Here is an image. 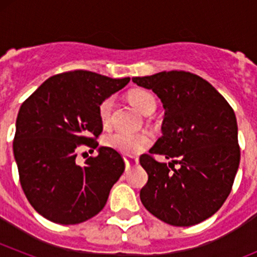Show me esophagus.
Segmentation results:
<instances>
[{"label":"esophagus","mask_w":257,"mask_h":257,"mask_svg":"<svg viewBox=\"0 0 257 257\" xmlns=\"http://www.w3.org/2000/svg\"><path fill=\"white\" fill-rule=\"evenodd\" d=\"M139 163V160L138 158H133V157H124V165H126V171L130 170L131 167L136 166Z\"/></svg>","instance_id":"obj_1"}]
</instances>
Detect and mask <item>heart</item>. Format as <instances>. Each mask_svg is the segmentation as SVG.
Returning a JSON list of instances; mask_svg holds the SVG:
<instances>
[{
    "label": "heart",
    "instance_id": "obj_1",
    "mask_svg": "<svg viewBox=\"0 0 257 257\" xmlns=\"http://www.w3.org/2000/svg\"><path fill=\"white\" fill-rule=\"evenodd\" d=\"M128 100L130 103L139 110L142 114L149 115L154 112L157 106V101L154 95L148 90L144 88H136L128 94ZM113 108V97H105L97 108L99 117L104 126L109 124L110 117H112ZM104 144L105 147L114 151L119 152L127 157H135L148 149L152 144V138L145 133H123V131H115L105 135L104 138Z\"/></svg>",
    "mask_w": 257,
    "mask_h": 257
}]
</instances>
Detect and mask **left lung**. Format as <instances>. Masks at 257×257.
<instances>
[{"mask_svg":"<svg viewBox=\"0 0 257 257\" xmlns=\"http://www.w3.org/2000/svg\"><path fill=\"white\" fill-rule=\"evenodd\" d=\"M133 81L157 94L165 108L162 136L140 157L148 174L142 203L170 225L199 224L221 207L234 183L240 161L234 110L210 82L190 72ZM154 155L172 162L160 163Z\"/></svg>","mask_w":257,"mask_h":257,"instance_id":"left-lung-1","label":"left lung"}]
</instances>
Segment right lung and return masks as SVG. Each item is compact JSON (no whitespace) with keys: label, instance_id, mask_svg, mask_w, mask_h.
<instances>
[{"label":"right lung","instance_id":"add662e5","mask_svg":"<svg viewBox=\"0 0 257 257\" xmlns=\"http://www.w3.org/2000/svg\"><path fill=\"white\" fill-rule=\"evenodd\" d=\"M128 82V77L70 70L46 79L20 106L13 143L20 185L32 207L50 221L79 224L105 206L124 171L123 158L100 147L79 165L77 148H97L99 104Z\"/></svg>","mask_w":257,"mask_h":257}]
</instances>
